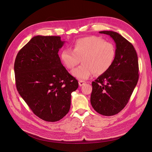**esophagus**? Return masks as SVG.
Returning <instances> with one entry per match:
<instances>
[{
	"mask_svg": "<svg viewBox=\"0 0 152 152\" xmlns=\"http://www.w3.org/2000/svg\"><path fill=\"white\" fill-rule=\"evenodd\" d=\"M86 83V82L85 81H84V80H79V85L81 86H82V85H85Z\"/></svg>",
	"mask_w": 152,
	"mask_h": 152,
	"instance_id": "1",
	"label": "esophagus"
}]
</instances>
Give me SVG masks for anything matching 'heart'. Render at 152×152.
I'll use <instances>...</instances> for the list:
<instances>
[{"label":"heart","mask_w":152,"mask_h":152,"mask_svg":"<svg viewBox=\"0 0 152 152\" xmlns=\"http://www.w3.org/2000/svg\"><path fill=\"white\" fill-rule=\"evenodd\" d=\"M115 56L116 49L113 43L96 36H90L77 39L73 50L64 49L61 58L69 69H73L82 59L83 64L73 70L72 74L76 78L83 80L88 79L94 73L101 75L109 70Z\"/></svg>","instance_id":"heart-1"}]
</instances>
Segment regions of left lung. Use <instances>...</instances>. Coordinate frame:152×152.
<instances>
[{
  "label": "left lung",
  "mask_w": 152,
  "mask_h": 152,
  "mask_svg": "<svg viewBox=\"0 0 152 152\" xmlns=\"http://www.w3.org/2000/svg\"><path fill=\"white\" fill-rule=\"evenodd\" d=\"M116 44L115 61L110 70L92 82L91 104L101 115L111 116L126 106L139 79L138 56L134 46L117 32L101 31Z\"/></svg>",
  "instance_id": "obj_1"
}]
</instances>
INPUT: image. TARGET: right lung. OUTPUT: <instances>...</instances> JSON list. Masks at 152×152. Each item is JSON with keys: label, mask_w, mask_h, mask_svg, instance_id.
Wrapping results in <instances>:
<instances>
[{"label": "right lung", "mask_w": 152, "mask_h": 152, "mask_svg": "<svg viewBox=\"0 0 152 152\" xmlns=\"http://www.w3.org/2000/svg\"><path fill=\"white\" fill-rule=\"evenodd\" d=\"M64 41L59 36L33 37L21 48L14 62L17 90L34 114L49 122L69 111L71 93L78 81L61 62L58 51Z\"/></svg>", "instance_id": "add662e5"}]
</instances>
